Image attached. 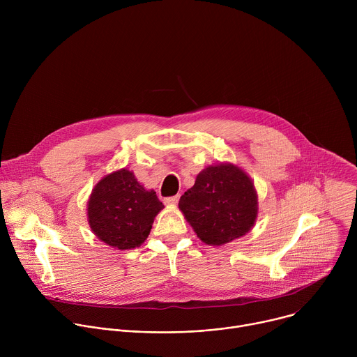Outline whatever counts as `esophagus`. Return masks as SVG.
I'll return each instance as SVG.
<instances>
[{"mask_svg":"<svg viewBox=\"0 0 357 357\" xmlns=\"http://www.w3.org/2000/svg\"><path fill=\"white\" fill-rule=\"evenodd\" d=\"M178 200H179V196L176 195V196L165 197V199H164V203H165V205H168V206H172V205H175V203H178Z\"/></svg>","mask_w":357,"mask_h":357,"instance_id":"esophagus-1","label":"esophagus"}]
</instances>
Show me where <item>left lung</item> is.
I'll use <instances>...</instances> for the list:
<instances>
[{"instance_id":"left-lung-1","label":"left lung","mask_w":357,"mask_h":357,"mask_svg":"<svg viewBox=\"0 0 357 357\" xmlns=\"http://www.w3.org/2000/svg\"><path fill=\"white\" fill-rule=\"evenodd\" d=\"M179 209L203 243L223 245L248 233L256 223L257 192L241 168L211 165L181 196Z\"/></svg>"}]
</instances>
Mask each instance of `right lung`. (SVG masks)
Returning a JSON list of instances; mask_svg holds the SVG:
<instances>
[{
	"label": "right lung",
	"mask_w": 357,
	"mask_h": 357,
	"mask_svg": "<svg viewBox=\"0 0 357 357\" xmlns=\"http://www.w3.org/2000/svg\"><path fill=\"white\" fill-rule=\"evenodd\" d=\"M164 205L154 190H146L131 171L106 175L91 190L87 219L98 240L119 250L141 245Z\"/></svg>",
	"instance_id": "add662e5"
}]
</instances>
